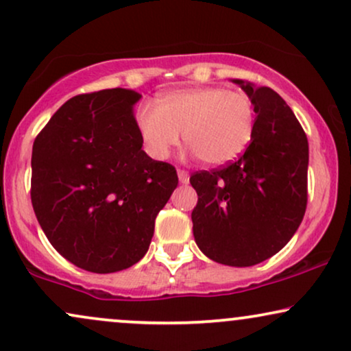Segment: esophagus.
Wrapping results in <instances>:
<instances>
[{
	"label": "esophagus",
	"instance_id": "obj_1",
	"mask_svg": "<svg viewBox=\"0 0 351 351\" xmlns=\"http://www.w3.org/2000/svg\"><path fill=\"white\" fill-rule=\"evenodd\" d=\"M177 176H179V182L180 184H189V179H190V176H189V172H185V171H177Z\"/></svg>",
	"mask_w": 351,
	"mask_h": 351
}]
</instances>
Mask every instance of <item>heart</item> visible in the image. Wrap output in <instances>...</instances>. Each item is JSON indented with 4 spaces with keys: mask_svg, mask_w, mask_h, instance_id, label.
I'll return each mask as SVG.
<instances>
[{
    "mask_svg": "<svg viewBox=\"0 0 351 351\" xmlns=\"http://www.w3.org/2000/svg\"><path fill=\"white\" fill-rule=\"evenodd\" d=\"M141 140L154 159L164 161L184 140L210 166H226L244 154L255 130L254 101L242 90L184 88L164 93L158 106L136 112Z\"/></svg>",
    "mask_w": 351,
    "mask_h": 351,
    "instance_id": "1",
    "label": "heart"
}]
</instances>
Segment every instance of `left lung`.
<instances>
[{"label":"left lung","instance_id":"obj_1","mask_svg":"<svg viewBox=\"0 0 351 351\" xmlns=\"http://www.w3.org/2000/svg\"><path fill=\"white\" fill-rule=\"evenodd\" d=\"M232 83L254 101V136L236 162L190 177L198 195L193 237L211 261L250 267L280 252L300 228L308 203L309 145L274 89Z\"/></svg>","mask_w":351,"mask_h":351}]
</instances>
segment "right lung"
I'll return each mask as SVG.
<instances>
[{
  "mask_svg": "<svg viewBox=\"0 0 351 351\" xmlns=\"http://www.w3.org/2000/svg\"><path fill=\"white\" fill-rule=\"evenodd\" d=\"M141 94L104 89L71 97L32 148L30 198L50 244L76 267L114 274L140 262L154 219L179 179L141 149Z\"/></svg>",
  "mask_w": 351,
  "mask_h": 351,
  "instance_id": "add662e5",
  "label": "right lung"
}]
</instances>
